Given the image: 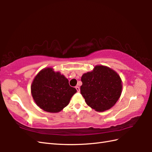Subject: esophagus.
I'll return each mask as SVG.
<instances>
[{
    "instance_id": "obj_1",
    "label": "esophagus",
    "mask_w": 152,
    "mask_h": 152,
    "mask_svg": "<svg viewBox=\"0 0 152 152\" xmlns=\"http://www.w3.org/2000/svg\"><path fill=\"white\" fill-rule=\"evenodd\" d=\"M76 90H77V91H78V92H80V88H79L78 86H76Z\"/></svg>"
}]
</instances>
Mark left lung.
<instances>
[{"label": "left lung", "mask_w": 152, "mask_h": 152, "mask_svg": "<svg viewBox=\"0 0 152 152\" xmlns=\"http://www.w3.org/2000/svg\"><path fill=\"white\" fill-rule=\"evenodd\" d=\"M80 92L89 106L103 112L114 106L120 97L121 80L108 67L96 66L92 72L83 74Z\"/></svg>", "instance_id": "8db88e82"}]
</instances>
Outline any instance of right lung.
<instances>
[{"label": "right lung", "instance_id": "right-lung-1", "mask_svg": "<svg viewBox=\"0 0 152 152\" xmlns=\"http://www.w3.org/2000/svg\"><path fill=\"white\" fill-rule=\"evenodd\" d=\"M76 93V89L69 86L67 78L51 68L41 70L31 86L32 96L36 104L48 112L62 110Z\"/></svg>", "mask_w": 152, "mask_h": 152}]
</instances>
